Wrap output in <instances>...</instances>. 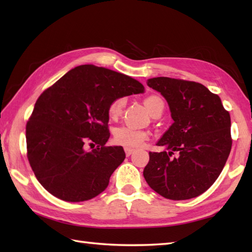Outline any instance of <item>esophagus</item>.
Segmentation results:
<instances>
[{"instance_id": "esophagus-1", "label": "esophagus", "mask_w": 252, "mask_h": 252, "mask_svg": "<svg viewBox=\"0 0 252 252\" xmlns=\"http://www.w3.org/2000/svg\"><path fill=\"white\" fill-rule=\"evenodd\" d=\"M125 153H126V156L129 157V156H131V155H132L133 149L132 148H125Z\"/></svg>"}]
</instances>
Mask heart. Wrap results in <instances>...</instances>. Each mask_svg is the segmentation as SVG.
I'll return each instance as SVG.
<instances>
[{"label": "heart", "mask_w": 252, "mask_h": 252, "mask_svg": "<svg viewBox=\"0 0 252 252\" xmlns=\"http://www.w3.org/2000/svg\"><path fill=\"white\" fill-rule=\"evenodd\" d=\"M126 97H119L115 99L112 103L109 105L108 108V115L110 118H117L118 116L121 115L123 110V107L126 105ZM147 110L153 114V111L156 109L158 105H163V101L161 98L158 97V96H151V97H147L144 101ZM114 141L118 145L125 146L126 148H136L141 147L144 143L147 141L148 138V133L142 130H137L132 127L130 126H118L114 130Z\"/></svg>", "instance_id": "b5f03b06"}]
</instances>
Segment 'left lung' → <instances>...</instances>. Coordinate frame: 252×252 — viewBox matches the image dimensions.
I'll return each instance as SVG.
<instances>
[{
	"label": "left lung",
	"instance_id": "obj_1",
	"mask_svg": "<svg viewBox=\"0 0 252 252\" xmlns=\"http://www.w3.org/2000/svg\"><path fill=\"white\" fill-rule=\"evenodd\" d=\"M168 101L173 123L157 142L168 152L149 153L147 184L172 200L190 199L210 187L232 148L231 117L205 85L167 77L147 80ZM174 152L178 158H172Z\"/></svg>",
	"mask_w": 252,
	"mask_h": 252
}]
</instances>
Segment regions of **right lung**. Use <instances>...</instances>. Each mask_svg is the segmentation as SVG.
Wrapping results in <instances>:
<instances>
[{"label":"right lung","mask_w":252,"mask_h":252,"mask_svg":"<svg viewBox=\"0 0 252 252\" xmlns=\"http://www.w3.org/2000/svg\"><path fill=\"white\" fill-rule=\"evenodd\" d=\"M144 91L137 80L94 65L71 69L45 90L26 126L27 156L41 185L70 202L104 191L126 158L122 146L105 145L109 105ZM87 143L98 146L87 151Z\"/></svg>","instance_id":"add662e5"}]
</instances>
